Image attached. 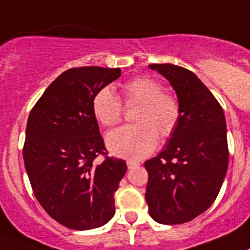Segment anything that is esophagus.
<instances>
[{
	"instance_id": "1",
	"label": "esophagus",
	"mask_w": 250,
	"mask_h": 250,
	"mask_svg": "<svg viewBox=\"0 0 250 250\" xmlns=\"http://www.w3.org/2000/svg\"><path fill=\"white\" fill-rule=\"evenodd\" d=\"M127 165V168H134V167L139 166V162H137V161H133V160H129L126 162Z\"/></svg>"
}]
</instances>
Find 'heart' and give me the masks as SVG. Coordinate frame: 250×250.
Returning a JSON list of instances; mask_svg holds the SVG:
<instances>
[{
	"mask_svg": "<svg viewBox=\"0 0 250 250\" xmlns=\"http://www.w3.org/2000/svg\"><path fill=\"white\" fill-rule=\"evenodd\" d=\"M121 90L125 104L140 103L135 116L138 124L108 133L107 147L117 157L142 160L156 149L158 133L164 138L174 133L180 121V102L172 93L164 92L160 82L147 75L126 80ZM92 111L103 126H113L123 117V103L111 88L104 86L93 96Z\"/></svg>",
	"mask_w": 250,
	"mask_h": 250,
	"instance_id": "heart-1",
	"label": "heart"
}]
</instances>
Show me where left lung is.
Wrapping results in <instances>:
<instances>
[{"mask_svg":"<svg viewBox=\"0 0 250 250\" xmlns=\"http://www.w3.org/2000/svg\"><path fill=\"white\" fill-rule=\"evenodd\" d=\"M176 92L181 115L165 149L146 161V201L154 221H191L217 198L229 165L226 120L221 104L190 70L153 63Z\"/></svg>","mask_w":250,"mask_h":250,"instance_id":"left-lung-1","label":"left lung"}]
</instances>
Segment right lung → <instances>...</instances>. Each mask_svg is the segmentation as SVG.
<instances>
[{
  "label": "right lung",
  "mask_w": 250,
  "mask_h": 250,
  "mask_svg": "<svg viewBox=\"0 0 250 250\" xmlns=\"http://www.w3.org/2000/svg\"><path fill=\"white\" fill-rule=\"evenodd\" d=\"M120 75V67L66 70L29 113L22 157L33 193L53 220L73 230L100 228L115 214L113 195L127 167L107 156L92 100Z\"/></svg>",
  "instance_id": "right-lung-1"
}]
</instances>
